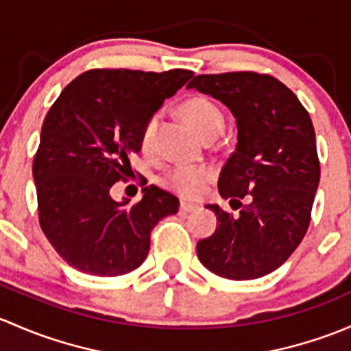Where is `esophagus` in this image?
<instances>
[{
  "label": "esophagus",
  "mask_w": 351,
  "mask_h": 351,
  "mask_svg": "<svg viewBox=\"0 0 351 351\" xmlns=\"http://www.w3.org/2000/svg\"><path fill=\"white\" fill-rule=\"evenodd\" d=\"M199 209V206L196 202H189V201H180V211L182 213H194Z\"/></svg>",
  "instance_id": "obj_1"
}]
</instances>
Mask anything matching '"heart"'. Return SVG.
I'll list each match as a JSON object with an SVG mask.
<instances>
[{"label":"heart","mask_w":351,"mask_h":351,"mask_svg":"<svg viewBox=\"0 0 351 351\" xmlns=\"http://www.w3.org/2000/svg\"><path fill=\"white\" fill-rule=\"evenodd\" d=\"M184 117L187 121L204 136L208 138H216L225 128V114L221 108L211 101L209 97L196 96L191 97L184 103L182 106ZM158 128V114H152L147 120L145 126L142 130L140 136V145L145 154H154L155 149V135ZM211 179V171L204 165H189L179 164L174 169L167 172L165 176V184L182 196H196L208 180Z\"/></svg>","instance_id":"obj_1"}]
</instances>
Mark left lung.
I'll return each instance as SVG.
<instances>
[{"label": "left lung", "mask_w": 351, "mask_h": 351, "mask_svg": "<svg viewBox=\"0 0 351 351\" xmlns=\"http://www.w3.org/2000/svg\"><path fill=\"white\" fill-rule=\"evenodd\" d=\"M187 89L221 101L238 128L237 149L221 169L218 189L241 206L240 215L206 206L218 223L211 237L197 241V256L225 279H258L279 269L308 231L319 184L313 121L298 96L272 75L204 74ZM243 197L247 205L239 202Z\"/></svg>", "instance_id": "obj_1"}]
</instances>
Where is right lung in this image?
Listing matches in <instances>:
<instances>
[{
	"label": "right lung",
	"instance_id": "add662e5",
	"mask_svg": "<svg viewBox=\"0 0 351 351\" xmlns=\"http://www.w3.org/2000/svg\"><path fill=\"white\" fill-rule=\"evenodd\" d=\"M191 77L184 69H93L67 84L47 113L34 158L38 219L79 272L117 277L135 270L149 255L154 226L179 209V199L157 186L132 206L110 191L132 171L147 120Z\"/></svg>",
	"mask_w": 351,
	"mask_h": 351
}]
</instances>
